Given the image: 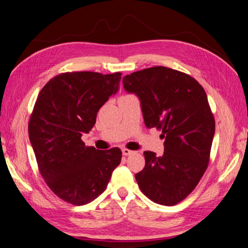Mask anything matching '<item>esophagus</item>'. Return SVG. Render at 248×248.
Returning <instances> with one entry per match:
<instances>
[{
    "mask_svg": "<svg viewBox=\"0 0 248 248\" xmlns=\"http://www.w3.org/2000/svg\"><path fill=\"white\" fill-rule=\"evenodd\" d=\"M133 153H134L133 151L127 150V148H123V150H122V154H123V156H128V155H130V154H133Z\"/></svg>",
    "mask_w": 248,
    "mask_h": 248,
    "instance_id": "esophagus-1",
    "label": "esophagus"
}]
</instances>
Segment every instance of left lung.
Returning <instances> with one entry per match:
<instances>
[{
    "label": "left lung",
    "mask_w": 248,
    "mask_h": 248,
    "mask_svg": "<svg viewBox=\"0 0 248 248\" xmlns=\"http://www.w3.org/2000/svg\"><path fill=\"white\" fill-rule=\"evenodd\" d=\"M123 86L140 98L146 127L166 139L161 157L144 152L137 183L151 201L174 206L195 189L210 159L216 121L206 92L190 75L161 65L124 76Z\"/></svg>",
    "instance_id": "8db88e82"
}]
</instances>
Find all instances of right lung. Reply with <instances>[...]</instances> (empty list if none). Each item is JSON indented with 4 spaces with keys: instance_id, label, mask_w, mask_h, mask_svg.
I'll use <instances>...</instances> for the list:
<instances>
[{
    "instance_id": "right-lung-1",
    "label": "right lung",
    "mask_w": 248,
    "mask_h": 248,
    "mask_svg": "<svg viewBox=\"0 0 248 248\" xmlns=\"http://www.w3.org/2000/svg\"><path fill=\"white\" fill-rule=\"evenodd\" d=\"M120 72H67L49 79L37 97L29 123L38 169L48 188L62 201L86 205L105 191L122 158L119 147L86 146L82 133L119 90Z\"/></svg>"
}]
</instances>
